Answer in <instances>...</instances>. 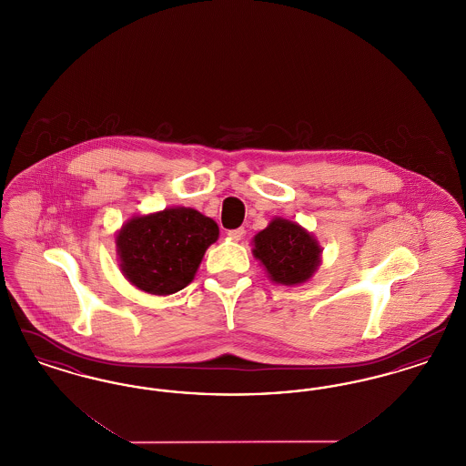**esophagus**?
<instances>
[{
  "mask_svg": "<svg viewBox=\"0 0 466 466\" xmlns=\"http://www.w3.org/2000/svg\"><path fill=\"white\" fill-rule=\"evenodd\" d=\"M244 232H246V230H244L243 227H239V228L228 230V232H227V236H228L232 241H241V239H243Z\"/></svg>",
  "mask_w": 466,
  "mask_h": 466,
  "instance_id": "1",
  "label": "esophagus"
}]
</instances>
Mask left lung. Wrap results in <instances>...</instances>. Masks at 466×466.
Returning <instances> with one entry per match:
<instances>
[{
	"label": "left lung",
	"mask_w": 466,
	"mask_h": 466,
	"mask_svg": "<svg viewBox=\"0 0 466 466\" xmlns=\"http://www.w3.org/2000/svg\"><path fill=\"white\" fill-rule=\"evenodd\" d=\"M253 255L278 285L306 283L321 262V248L299 223L274 218L253 239Z\"/></svg>",
	"instance_id": "8db88e82"
}]
</instances>
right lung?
Listing matches in <instances>:
<instances>
[{"instance_id": "1", "label": "right lung", "mask_w": 466, "mask_h": 466, "mask_svg": "<svg viewBox=\"0 0 466 466\" xmlns=\"http://www.w3.org/2000/svg\"><path fill=\"white\" fill-rule=\"evenodd\" d=\"M218 225L192 208H169L133 217L116 234L120 270L137 289L171 295L196 276Z\"/></svg>"}]
</instances>
